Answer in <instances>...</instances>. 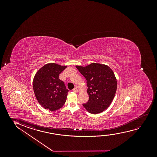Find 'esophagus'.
<instances>
[{
	"mask_svg": "<svg viewBox=\"0 0 157 157\" xmlns=\"http://www.w3.org/2000/svg\"><path fill=\"white\" fill-rule=\"evenodd\" d=\"M72 91H73V92H77L78 91V90L77 87H75V88H74V89H73V90H72Z\"/></svg>",
	"mask_w": 157,
	"mask_h": 157,
	"instance_id": "34e87169",
	"label": "esophagus"
}]
</instances>
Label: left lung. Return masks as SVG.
I'll return each mask as SVG.
<instances>
[{"instance_id":"8db88e82","label":"left lung","mask_w":157,"mask_h":157,"mask_svg":"<svg viewBox=\"0 0 157 157\" xmlns=\"http://www.w3.org/2000/svg\"><path fill=\"white\" fill-rule=\"evenodd\" d=\"M86 78L89 100L82 105L90 114L103 112L112 103L116 93L117 80L106 65L93 63L86 67L76 66Z\"/></svg>"}]
</instances>
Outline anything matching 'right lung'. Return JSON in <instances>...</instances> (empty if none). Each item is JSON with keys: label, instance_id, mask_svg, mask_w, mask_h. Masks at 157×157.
Instances as JSON below:
<instances>
[{"label": "right lung", "instance_id": "obj_1", "mask_svg": "<svg viewBox=\"0 0 157 157\" xmlns=\"http://www.w3.org/2000/svg\"><path fill=\"white\" fill-rule=\"evenodd\" d=\"M67 66L48 63L37 72L33 79V90L39 103L45 109L55 111L64 105L67 92L59 74Z\"/></svg>", "mask_w": 157, "mask_h": 157}]
</instances>
